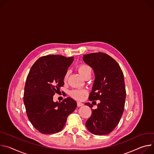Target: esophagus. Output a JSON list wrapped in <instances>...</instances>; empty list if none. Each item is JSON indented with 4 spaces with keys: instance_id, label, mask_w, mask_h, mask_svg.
I'll list each match as a JSON object with an SVG mask.
<instances>
[{
    "instance_id": "obj_1",
    "label": "esophagus",
    "mask_w": 154,
    "mask_h": 154,
    "mask_svg": "<svg viewBox=\"0 0 154 154\" xmlns=\"http://www.w3.org/2000/svg\"><path fill=\"white\" fill-rule=\"evenodd\" d=\"M83 103H81V102H79V101H78V102H77V106L78 107H81V106H83Z\"/></svg>"
}]
</instances>
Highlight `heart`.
<instances>
[{"label":"heart","mask_w":154,"mask_h":154,"mask_svg":"<svg viewBox=\"0 0 154 154\" xmlns=\"http://www.w3.org/2000/svg\"><path fill=\"white\" fill-rule=\"evenodd\" d=\"M78 71L81 73V75L84 78H85L89 75H91L92 70V68L89 65L82 63V64H80L79 65ZM68 75H69V73H68V72H66L63 76L64 81H66L67 80ZM85 94H86V91H83V90H80V89H74V90H72V91H70V95L73 98H74L76 100H81L83 98Z\"/></svg>","instance_id":"heart-1"}]
</instances>
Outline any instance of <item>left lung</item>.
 Masks as SVG:
<instances>
[{"label": "left lung", "instance_id": "obj_1", "mask_svg": "<svg viewBox=\"0 0 154 154\" xmlns=\"http://www.w3.org/2000/svg\"><path fill=\"white\" fill-rule=\"evenodd\" d=\"M83 60L95 73L89 99L100 100L97 108L92 109L91 116L86 121V126L95 135L108 134L118 125L124 112L126 97L124 74L118 63L105 53L85 54ZM85 105L93 107L90 103Z\"/></svg>", "mask_w": 154, "mask_h": 154}]
</instances>
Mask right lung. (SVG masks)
I'll return each instance as SVG.
<instances>
[{
	"label": "right lung",
	"mask_w": 154,
	"mask_h": 154,
	"mask_svg": "<svg viewBox=\"0 0 154 154\" xmlns=\"http://www.w3.org/2000/svg\"><path fill=\"white\" fill-rule=\"evenodd\" d=\"M73 61V57L43 56L33 63L27 75L23 98L26 113L33 126L43 134L61 131L67 117L76 108V102L70 97L60 103L53 101Z\"/></svg>",
	"instance_id": "right-lung-1"
}]
</instances>
